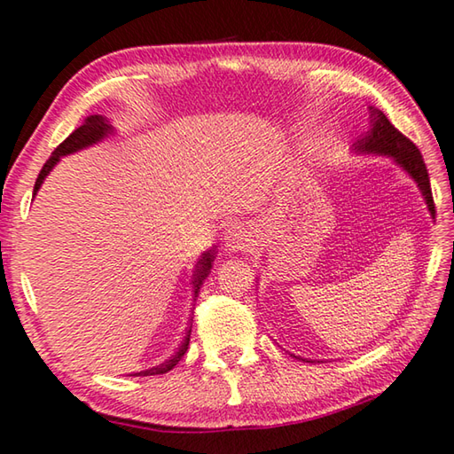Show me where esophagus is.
I'll return each instance as SVG.
<instances>
[{
	"label": "esophagus",
	"instance_id": "obj_1",
	"mask_svg": "<svg viewBox=\"0 0 454 454\" xmlns=\"http://www.w3.org/2000/svg\"><path fill=\"white\" fill-rule=\"evenodd\" d=\"M224 242L230 252H248L254 246V234L244 224H230Z\"/></svg>",
	"mask_w": 454,
	"mask_h": 454
}]
</instances>
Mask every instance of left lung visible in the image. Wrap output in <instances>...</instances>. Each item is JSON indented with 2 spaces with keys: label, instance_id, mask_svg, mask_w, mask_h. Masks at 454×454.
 <instances>
[{
  "label": "left lung",
  "instance_id": "1",
  "mask_svg": "<svg viewBox=\"0 0 454 454\" xmlns=\"http://www.w3.org/2000/svg\"><path fill=\"white\" fill-rule=\"evenodd\" d=\"M352 148L358 153H374V156L390 158L396 166H401L403 170L417 182L430 216L434 218L436 212L433 202V192H430V180L425 160H422V153L409 137L403 136L393 124H390L388 118L384 116L380 110L371 107V129H368Z\"/></svg>",
  "mask_w": 454,
  "mask_h": 454
}]
</instances>
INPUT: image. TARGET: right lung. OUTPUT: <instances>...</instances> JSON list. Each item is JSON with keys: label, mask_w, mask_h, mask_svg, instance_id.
I'll list each match as a JSON object with an SVG mask.
<instances>
[{"label": "right lung", "mask_w": 454, "mask_h": 454, "mask_svg": "<svg viewBox=\"0 0 454 454\" xmlns=\"http://www.w3.org/2000/svg\"><path fill=\"white\" fill-rule=\"evenodd\" d=\"M110 134H114V126L104 116H90L78 129H74V132L67 136L66 140L61 142L56 150L51 152V156H50L48 162L43 164L42 172H40V176H37V180H35L34 198L37 194V190L42 188L45 176H48L53 170V166L59 162L61 156H70V153H74V152H80L83 148H90V145L102 142L104 137H107ZM214 258H216V250L210 248V250H206L204 254L200 256V260H198L196 272H194V301H196L200 288H202L204 280L208 278V274L212 270V264H214ZM190 333H192V326L188 328V334H186V338H184L182 347L178 348V352H176V355L170 356V360H166V363L158 364V366H152V368H148V371L136 372V376H153V374H164L168 371H172V368L180 363L182 356L186 355L188 344H190Z\"/></svg>", "instance_id": "1"}]
</instances>
